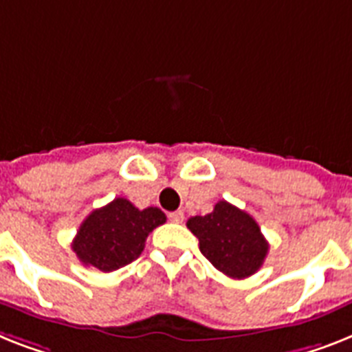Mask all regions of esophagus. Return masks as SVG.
Listing matches in <instances>:
<instances>
[{"label": "esophagus", "instance_id": "34e87169", "mask_svg": "<svg viewBox=\"0 0 352 352\" xmlns=\"http://www.w3.org/2000/svg\"><path fill=\"white\" fill-rule=\"evenodd\" d=\"M168 219H170L171 222H175V224H181V222L184 221V213H182V211H171L170 215H168Z\"/></svg>", "mask_w": 352, "mask_h": 352}]
</instances>
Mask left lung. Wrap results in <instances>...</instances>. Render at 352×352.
<instances>
[{
  "instance_id": "obj_1",
  "label": "left lung",
  "mask_w": 352,
  "mask_h": 352,
  "mask_svg": "<svg viewBox=\"0 0 352 352\" xmlns=\"http://www.w3.org/2000/svg\"><path fill=\"white\" fill-rule=\"evenodd\" d=\"M186 226L199 239L202 255L231 278H248L264 264L270 244L258 224L230 202H217L211 213L191 217Z\"/></svg>"
}]
</instances>
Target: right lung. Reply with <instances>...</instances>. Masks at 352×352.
<instances>
[{
    "label": "right lung",
    "instance_id": "1",
    "mask_svg": "<svg viewBox=\"0 0 352 352\" xmlns=\"http://www.w3.org/2000/svg\"><path fill=\"white\" fill-rule=\"evenodd\" d=\"M164 222L166 215L159 208L139 210L117 197L82 221L72 250L85 265L110 273L139 258L148 235Z\"/></svg>",
    "mask_w": 352,
    "mask_h": 352
}]
</instances>
